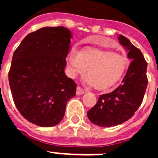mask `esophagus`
Masks as SVG:
<instances>
[{"label":"esophagus","mask_w":158,"mask_h":158,"mask_svg":"<svg viewBox=\"0 0 158 158\" xmlns=\"http://www.w3.org/2000/svg\"><path fill=\"white\" fill-rule=\"evenodd\" d=\"M85 90H84L81 87H80V86H77V87L76 93H77V95H78V96H79V95L84 94V93H85Z\"/></svg>","instance_id":"esophagus-1"}]
</instances>
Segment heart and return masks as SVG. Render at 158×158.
<instances>
[{"instance_id": "heart-1", "label": "heart", "mask_w": 158, "mask_h": 158, "mask_svg": "<svg viewBox=\"0 0 158 158\" xmlns=\"http://www.w3.org/2000/svg\"><path fill=\"white\" fill-rule=\"evenodd\" d=\"M69 74L75 77L85 73V82L103 90L120 80L127 67V60L122 54L109 50L86 47L80 51L71 49L67 56Z\"/></svg>"}]
</instances>
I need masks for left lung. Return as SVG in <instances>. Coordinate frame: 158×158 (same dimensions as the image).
I'll return each instance as SVG.
<instances>
[{
  "label": "left lung",
  "mask_w": 158,
  "mask_h": 158,
  "mask_svg": "<svg viewBox=\"0 0 158 158\" xmlns=\"http://www.w3.org/2000/svg\"><path fill=\"white\" fill-rule=\"evenodd\" d=\"M118 39L132 62L122 85L111 93L100 95L96 105L87 113L93 124L103 127L117 126L133 116L143 100L148 84L147 62L142 53L127 38L119 35Z\"/></svg>",
  "instance_id": "8db88e82"
}]
</instances>
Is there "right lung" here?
Returning a JSON list of instances; mask_svg holds the SVG:
<instances>
[{
	"instance_id": "1",
	"label": "right lung",
	"mask_w": 158,
	"mask_h": 158,
	"mask_svg": "<svg viewBox=\"0 0 158 158\" xmlns=\"http://www.w3.org/2000/svg\"><path fill=\"white\" fill-rule=\"evenodd\" d=\"M72 34L64 27L31 32L14 51L8 81L14 103L27 121L43 127L61 122L77 85L65 74Z\"/></svg>"
}]
</instances>
